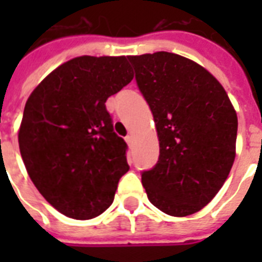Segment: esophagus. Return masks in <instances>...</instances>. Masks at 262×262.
Returning a JSON list of instances; mask_svg holds the SVG:
<instances>
[{
	"label": "esophagus",
	"instance_id": "esophagus-1",
	"mask_svg": "<svg viewBox=\"0 0 262 262\" xmlns=\"http://www.w3.org/2000/svg\"><path fill=\"white\" fill-rule=\"evenodd\" d=\"M125 140H126V143H127V145H129V147H132V145H133V136H132V135L126 136V137H125Z\"/></svg>",
	"mask_w": 262,
	"mask_h": 262
}]
</instances>
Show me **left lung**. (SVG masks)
<instances>
[{
  "mask_svg": "<svg viewBox=\"0 0 262 262\" xmlns=\"http://www.w3.org/2000/svg\"><path fill=\"white\" fill-rule=\"evenodd\" d=\"M151 108L159 160L141 172L148 200L170 216L193 215L226 182L235 159L238 118L213 76L182 55L127 57Z\"/></svg>",
  "mask_w": 262,
  "mask_h": 262,
  "instance_id": "1",
  "label": "left lung"
}]
</instances>
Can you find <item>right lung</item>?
Returning a JSON list of instances; mask_svg holds the SVG:
<instances>
[{
  "mask_svg": "<svg viewBox=\"0 0 262 262\" xmlns=\"http://www.w3.org/2000/svg\"><path fill=\"white\" fill-rule=\"evenodd\" d=\"M133 80L126 57L83 55L53 71L27 100L18 147L39 193L62 215L96 217L129 170L108 96Z\"/></svg>",
  "mask_w": 262,
  "mask_h": 262,
  "instance_id": "add662e5",
  "label": "right lung"
}]
</instances>
